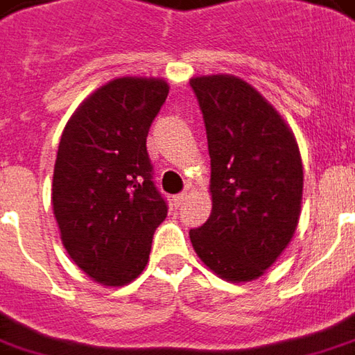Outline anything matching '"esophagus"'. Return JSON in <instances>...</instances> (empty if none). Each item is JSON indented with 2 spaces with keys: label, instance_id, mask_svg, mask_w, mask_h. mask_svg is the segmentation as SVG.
Listing matches in <instances>:
<instances>
[{
  "label": "esophagus",
  "instance_id": "1",
  "mask_svg": "<svg viewBox=\"0 0 355 355\" xmlns=\"http://www.w3.org/2000/svg\"><path fill=\"white\" fill-rule=\"evenodd\" d=\"M187 198H189V194H187V192H180V194H177V196L173 198V202H175V208H180V206L187 202Z\"/></svg>",
  "mask_w": 355,
  "mask_h": 355
}]
</instances>
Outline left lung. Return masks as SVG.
Wrapping results in <instances>:
<instances>
[{
  "mask_svg": "<svg viewBox=\"0 0 355 355\" xmlns=\"http://www.w3.org/2000/svg\"><path fill=\"white\" fill-rule=\"evenodd\" d=\"M208 151L212 214L190 230L202 261L227 281H253L293 238L302 198L299 145L275 107L236 76L190 80Z\"/></svg>",
  "mask_w": 355,
  "mask_h": 355,
  "instance_id": "1",
  "label": "left lung"
}]
</instances>
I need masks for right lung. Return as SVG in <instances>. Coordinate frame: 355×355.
Returning a JSON list of instances; mask_svg holds the SVG:
<instances>
[{
	"label": "right lung",
	"instance_id": "right-lung-1",
	"mask_svg": "<svg viewBox=\"0 0 355 355\" xmlns=\"http://www.w3.org/2000/svg\"><path fill=\"white\" fill-rule=\"evenodd\" d=\"M166 94L165 80H112L80 105L58 143L53 210L60 238L98 283L119 287L139 275L168 212L147 153Z\"/></svg>",
	"mask_w": 355,
	"mask_h": 355
}]
</instances>
